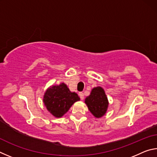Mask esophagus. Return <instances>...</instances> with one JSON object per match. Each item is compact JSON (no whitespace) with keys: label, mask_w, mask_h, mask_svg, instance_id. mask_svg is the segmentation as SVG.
I'll list each match as a JSON object with an SVG mask.
<instances>
[{"label":"esophagus","mask_w":157,"mask_h":157,"mask_svg":"<svg viewBox=\"0 0 157 157\" xmlns=\"http://www.w3.org/2000/svg\"><path fill=\"white\" fill-rule=\"evenodd\" d=\"M79 98H80V99L81 100H83L84 99V94L83 93H82V92H80V93H79Z\"/></svg>","instance_id":"1"}]
</instances>
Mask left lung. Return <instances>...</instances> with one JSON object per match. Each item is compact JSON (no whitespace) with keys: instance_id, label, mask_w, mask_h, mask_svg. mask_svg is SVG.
Returning a JSON list of instances; mask_svg holds the SVG:
<instances>
[{"instance_id":"obj_1","label":"left lung","mask_w":157,"mask_h":157,"mask_svg":"<svg viewBox=\"0 0 157 157\" xmlns=\"http://www.w3.org/2000/svg\"><path fill=\"white\" fill-rule=\"evenodd\" d=\"M89 111L96 118L104 116L108 107V100L102 88L98 86L93 89L91 95L85 99Z\"/></svg>"}]
</instances>
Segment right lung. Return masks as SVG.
Segmentation results:
<instances>
[{"label": "right lung", "instance_id": "add662e5", "mask_svg": "<svg viewBox=\"0 0 157 157\" xmlns=\"http://www.w3.org/2000/svg\"><path fill=\"white\" fill-rule=\"evenodd\" d=\"M78 100H79L78 94L71 92L63 83L50 87L45 93L44 97V104L48 111L57 118H60L65 114Z\"/></svg>", "mask_w": 157, "mask_h": 157}]
</instances>
